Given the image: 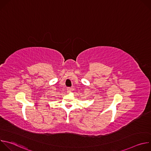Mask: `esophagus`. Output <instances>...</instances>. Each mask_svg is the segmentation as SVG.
<instances>
[{"mask_svg":"<svg viewBox=\"0 0 151 151\" xmlns=\"http://www.w3.org/2000/svg\"><path fill=\"white\" fill-rule=\"evenodd\" d=\"M71 90H72V88H70V87H68V88H67V92H68V93H69L71 91Z\"/></svg>","mask_w":151,"mask_h":151,"instance_id":"esophagus-1","label":"esophagus"}]
</instances>
